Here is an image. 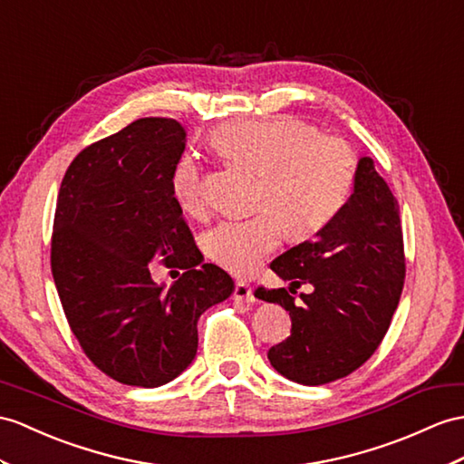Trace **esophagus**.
Segmentation results:
<instances>
[{"mask_svg": "<svg viewBox=\"0 0 464 464\" xmlns=\"http://www.w3.org/2000/svg\"><path fill=\"white\" fill-rule=\"evenodd\" d=\"M232 299L234 301H244V303H254L256 295H254V289L247 285V284H236L234 291H232Z\"/></svg>", "mask_w": 464, "mask_h": 464, "instance_id": "1", "label": "esophagus"}]
</instances>
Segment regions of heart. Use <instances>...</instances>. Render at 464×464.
I'll return each mask as SVG.
<instances>
[{"mask_svg":"<svg viewBox=\"0 0 464 464\" xmlns=\"http://www.w3.org/2000/svg\"><path fill=\"white\" fill-rule=\"evenodd\" d=\"M226 161L257 173L250 218L224 220L207 234L210 259L234 276H250L274 254L287 230L309 238L329 226L346 205L356 180V153L341 138L321 135L295 118L240 120L210 135ZM171 193L188 214L207 208L205 175L193 155H183L171 173Z\"/></svg>","mask_w":464,"mask_h":464,"instance_id":"1","label":"heart"}]
</instances>
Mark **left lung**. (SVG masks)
<instances>
[{"instance_id": "1", "label": "left lung", "mask_w": 464, "mask_h": 464, "mask_svg": "<svg viewBox=\"0 0 464 464\" xmlns=\"http://www.w3.org/2000/svg\"><path fill=\"white\" fill-rule=\"evenodd\" d=\"M271 269L293 286L315 287L302 294L299 308L285 287L256 289L259 299L289 311L291 336L267 353L281 376L321 386L353 374L376 353L401 297L405 254L398 200L370 157L358 161L354 190L338 217L276 257Z\"/></svg>"}]
</instances>
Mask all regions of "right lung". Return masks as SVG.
<instances>
[{
	"mask_svg": "<svg viewBox=\"0 0 464 464\" xmlns=\"http://www.w3.org/2000/svg\"><path fill=\"white\" fill-rule=\"evenodd\" d=\"M171 118H141L84 147L63 177L51 236V269L78 344L126 386L157 388L197 356V321L232 295L234 281L202 254L171 193L185 151ZM185 268L165 290L149 262Z\"/></svg>",
	"mask_w": 464,
	"mask_h": 464,
	"instance_id": "right-lung-1",
	"label": "right lung"
}]
</instances>
